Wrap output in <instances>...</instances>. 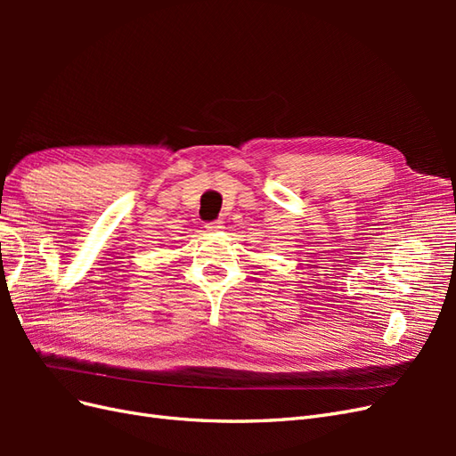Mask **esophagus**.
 Returning <instances> with one entry per match:
<instances>
[{
    "label": "esophagus",
    "mask_w": 456,
    "mask_h": 456,
    "mask_svg": "<svg viewBox=\"0 0 456 456\" xmlns=\"http://www.w3.org/2000/svg\"><path fill=\"white\" fill-rule=\"evenodd\" d=\"M223 228H224V226H223V223H211V224H207V226H205V230H207V232H220Z\"/></svg>",
    "instance_id": "1"
}]
</instances>
